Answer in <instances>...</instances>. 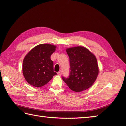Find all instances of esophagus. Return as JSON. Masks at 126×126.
I'll return each instance as SVG.
<instances>
[{"label":"esophagus","instance_id":"esophagus-1","mask_svg":"<svg viewBox=\"0 0 126 126\" xmlns=\"http://www.w3.org/2000/svg\"><path fill=\"white\" fill-rule=\"evenodd\" d=\"M57 74L59 75H61V74H62V71H59L58 72H57Z\"/></svg>","mask_w":126,"mask_h":126}]
</instances>
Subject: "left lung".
I'll return each instance as SVG.
<instances>
[{"label":"left lung","instance_id":"1","mask_svg":"<svg viewBox=\"0 0 126 126\" xmlns=\"http://www.w3.org/2000/svg\"><path fill=\"white\" fill-rule=\"evenodd\" d=\"M66 52L70 59V73L63 80L70 89L80 92L89 89L94 82L98 74L95 56L82 46L69 48Z\"/></svg>","mask_w":126,"mask_h":126}]
</instances>
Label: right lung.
Instances as JSON below:
<instances>
[{"instance_id": "obj_1", "label": "right lung", "mask_w": 126, "mask_h": 126, "mask_svg": "<svg viewBox=\"0 0 126 126\" xmlns=\"http://www.w3.org/2000/svg\"><path fill=\"white\" fill-rule=\"evenodd\" d=\"M55 50L54 45L40 44L26 55L23 61V72L30 85L41 87L57 74L54 71V63L50 59Z\"/></svg>"}]
</instances>
